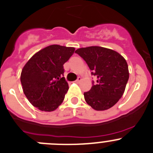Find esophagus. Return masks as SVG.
Returning <instances> with one entry per match:
<instances>
[{
  "mask_svg": "<svg viewBox=\"0 0 153 153\" xmlns=\"http://www.w3.org/2000/svg\"><path fill=\"white\" fill-rule=\"evenodd\" d=\"M81 81V77H78V78H77L76 81H75V83H79V82H80V81Z\"/></svg>",
  "mask_w": 153,
  "mask_h": 153,
  "instance_id": "esophagus-1",
  "label": "esophagus"
}]
</instances>
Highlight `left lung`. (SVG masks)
I'll return each instance as SVG.
<instances>
[{"instance_id":"obj_1","label":"left lung","mask_w":153,"mask_h":153,"mask_svg":"<svg viewBox=\"0 0 153 153\" xmlns=\"http://www.w3.org/2000/svg\"><path fill=\"white\" fill-rule=\"evenodd\" d=\"M75 53L83 58L96 76L97 83L84 93L85 101L97 111L113 106L123 95L129 78L126 60L118 52L102 47L79 48Z\"/></svg>"}]
</instances>
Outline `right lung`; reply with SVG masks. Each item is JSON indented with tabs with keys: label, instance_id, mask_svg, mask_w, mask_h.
Here are the masks:
<instances>
[{
	"label": "right lung",
	"instance_id": "right-lung-1",
	"mask_svg": "<svg viewBox=\"0 0 153 153\" xmlns=\"http://www.w3.org/2000/svg\"><path fill=\"white\" fill-rule=\"evenodd\" d=\"M74 52V48L53 44L38 51L27 62L22 70L21 84L34 106L51 112L62 103L68 90L63 65Z\"/></svg>",
	"mask_w": 153,
	"mask_h": 153
}]
</instances>
